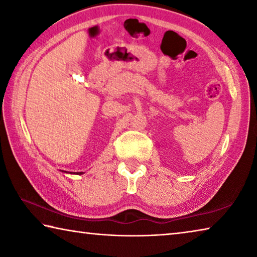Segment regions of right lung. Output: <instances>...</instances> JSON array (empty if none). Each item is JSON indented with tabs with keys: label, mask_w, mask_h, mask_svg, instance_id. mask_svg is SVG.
Returning a JSON list of instances; mask_svg holds the SVG:
<instances>
[{
	"label": "right lung",
	"mask_w": 257,
	"mask_h": 257,
	"mask_svg": "<svg viewBox=\"0 0 257 257\" xmlns=\"http://www.w3.org/2000/svg\"><path fill=\"white\" fill-rule=\"evenodd\" d=\"M81 173H82V172H78V173H77V175H81Z\"/></svg>",
	"instance_id": "obj_1"
}]
</instances>
